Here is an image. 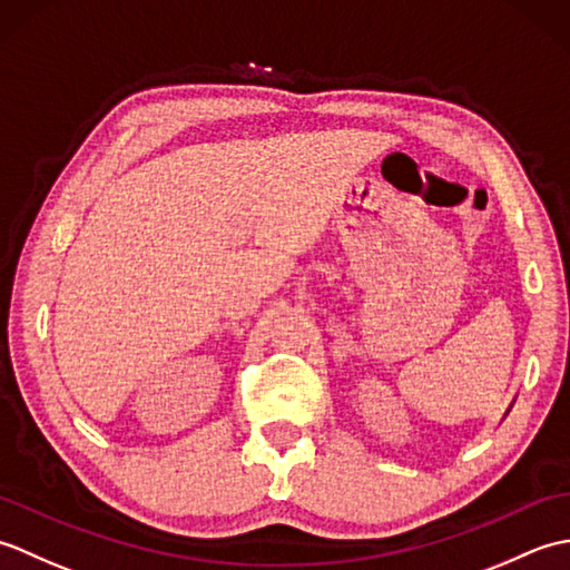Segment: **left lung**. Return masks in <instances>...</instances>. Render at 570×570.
Instances as JSON below:
<instances>
[{
    "label": "left lung",
    "instance_id": "8db88e82",
    "mask_svg": "<svg viewBox=\"0 0 570 570\" xmlns=\"http://www.w3.org/2000/svg\"><path fill=\"white\" fill-rule=\"evenodd\" d=\"M507 414H510V409H507Z\"/></svg>",
    "mask_w": 570,
    "mask_h": 570
}]
</instances>
